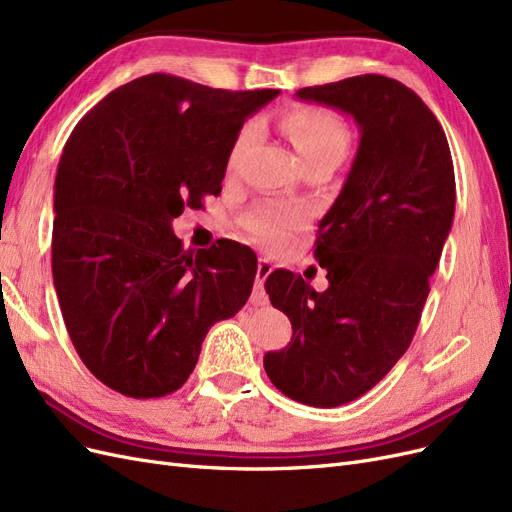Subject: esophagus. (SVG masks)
Returning <instances> with one entry per match:
<instances>
[{"label": "esophagus", "instance_id": "esophagus-1", "mask_svg": "<svg viewBox=\"0 0 512 512\" xmlns=\"http://www.w3.org/2000/svg\"><path fill=\"white\" fill-rule=\"evenodd\" d=\"M273 262L269 260V258H260L258 260V269H256V286H254V290H252V299H250V303L252 305H267V301H269V297H267V292H265V288H262V284H265V280L267 277L273 273Z\"/></svg>", "mask_w": 512, "mask_h": 512}]
</instances>
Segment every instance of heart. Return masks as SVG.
<instances>
[{
  "label": "heart",
  "instance_id": "1",
  "mask_svg": "<svg viewBox=\"0 0 512 512\" xmlns=\"http://www.w3.org/2000/svg\"><path fill=\"white\" fill-rule=\"evenodd\" d=\"M280 126L305 164L335 160L342 162L350 149V130L344 119L329 108L294 106L282 115ZM256 123H245L228 151V168H237L245 149L256 138ZM307 213L299 207H262L247 220L254 237L265 243H280L290 230L299 228Z\"/></svg>",
  "mask_w": 512,
  "mask_h": 512
}]
</instances>
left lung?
Instances as JSON below:
<instances>
[{
	"label": "left lung",
	"mask_w": 512,
	"mask_h": 512,
	"mask_svg": "<svg viewBox=\"0 0 512 512\" xmlns=\"http://www.w3.org/2000/svg\"><path fill=\"white\" fill-rule=\"evenodd\" d=\"M297 98L350 115L361 138L318 224L314 256L329 288L316 292L286 269L267 277L292 339L265 354V371L299 404L335 408L365 395L408 350L453 226L455 170L436 115L389 76L303 87Z\"/></svg>",
	"instance_id": "1"
}]
</instances>
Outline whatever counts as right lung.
Here are the masks:
<instances>
[{
  "label": "right lung",
  "mask_w": 512,
  "mask_h": 512,
  "mask_svg": "<svg viewBox=\"0 0 512 512\" xmlns=\"http://www.w3.org/2000/svg\"><path fill=\"white\" fill-rule=\"evenodd\" d=\"M277 94L156 72L76 123L53 190V282L76 352L108 389L175 393L209 329L250 299L254 250L228 239L185 250L173 220L222 192L232 141Z\"/></svg>",
  "instance_id": "add662e5"
}]
</instances>
